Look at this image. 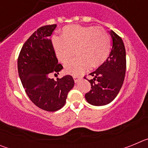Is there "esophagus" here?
I'll list each match as a JSON object with an SVG mask.
<instances>
[{
	"instance_id": "obj_1",
	"label": "esophagus",
	"mask_w": 148,
	"mask_h": 148,
	"mask_svg": "<svg viewBox=\"0 0 148 148\" xmlns=\"http://www.w3.org/2000/svg\"><path fill=\"white\" fill-rule=\"evenodd\" d=\"M73 78H74V80H75V82L76 83V82H78V80L80 79L81 77L80 76H77V75H73Z\"/></svg>"
}]
</instances>
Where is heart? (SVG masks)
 Returning a JSON list of instances; mask_svg holds the SVG:
<instances>
[{
	"label": "heart",
	"instance_id": "heart-1",
	"mask_svg": "<svg viewBox=\"0 0 148 148\" xmlns=\"http://www.w3.org/2000/svg\"><path fill=\"white\" fill-rule=\"evenodd\" d=\"M52 45L56 57L63 64L69 62L75 53L76 58L68 63L66 72L82 75L91 67H99L109 57L110 38L103 28L81 25L66 26L61 37L53 36Z\"/></svg>",
	"mask_w": 148,
	"mask_h": 148
}]
</instances>
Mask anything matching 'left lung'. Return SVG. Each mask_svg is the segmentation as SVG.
<instances>
[{
    "mask_svg": "<svg viewBox=\"0 0 148 148\" xmlns=\"http://www.w3.org/2000/svg\"><path fill=\"white\" fill-rule=\"evenodd\" d=\"M113 39V47L109 57L97 70L90 73L91 90L86 93L89 104L104 106L113 101L122 87L126 71V52L122 39L113 30L109 31Z\"/></svg>",
    "mask_w": 148,
    "mask_h": 148,
    "instance_id": "obj_1",
    "label": "left lung"
}]
</instances>
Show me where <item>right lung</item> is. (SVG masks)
<instances>
[{
	"instance_id": "obj_1",
	"label": "right lung",
	"mask_w": 148,
	"mask_h": 148,
	"mask_svg": "<svg viewBox=\"0 0 148 148\" xmlns=\"http://www.w3.org/2000/svg\"><path fill=\"white\" fill-rule=\"evenodd\" d=\"M56 28L53 24L38 29L24 43L18 59V75L27 95L37 107L49 112L64 107L75 84L70 75L57 80L49 77L63 69L49 38Z\"/></svg>"
}]
</instances>
